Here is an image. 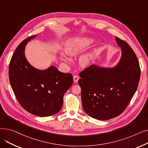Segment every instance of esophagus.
Returning <instances> with one entry per match:
<instances>
[{
  "label": "esophagus",
  "instance_id": "34e87169",
  "mask_svg": "<svg viewBox=\"0 0 148 148\" xmlns=\"http://www.w3.org/2000/svg\"><path fill=\"white\" fill-rule=\"evenodd\" d=\"M79 79V77L78 75H75L73 76V80H74V82L75 83H77V82H78Z\"/></svg>",
  "mask_w": 148,
  "mask_h": 148
}]
</instances>
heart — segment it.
Masks as SVG:
<instances>
[{"instance_id":"heart-1","label":"heart","mask_w":148,"mask_h":148,"mask_svg":"<svg viewBox=\"0 0 148 148\" xmlns=\"http://www.w3.org/2000/svg\"><path fill=\"white\" fill-rule=\"evenodd\" d=\"M93 41V40L90 38H73L68 41L65 45L66 52L70 56H76L80 53L85 47L90 45ZM61 58L64 61L68 62L69 59L66 56L64 53L61 54ZM92 58V54H88L83 56L80 59V62L82 66H87L90 63Z\"/></svg>"}]
</instances>
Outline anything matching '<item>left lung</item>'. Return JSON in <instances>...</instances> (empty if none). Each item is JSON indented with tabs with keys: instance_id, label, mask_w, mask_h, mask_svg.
<instances>
[{
	"instance_id": "obj_1",
	"label": "left lung",
	"mask_w": 148,
	"mask_h": 148,
	"mask_svg": "<svg viewBox=\"0 0 148 148\" xmlns=\"http://www.w3.org/2000/svg\"><path fill=\"white\" fill-rule=\"evenodd\" d=\"M121 47L122 56L113 68L92 65L79 75L83 109L90 117L108 120L121 114L130 102L137 89L140 68L131 47L115 37Z\"/></svg>"
}]
</instances>
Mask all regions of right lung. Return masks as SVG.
I'll use <instances>...</instances> for the list:
<instances>
[{
  "label": "right lung",
  "instance_id": "obj_1",
  "mask_svg": "<svg viewBox=\"0 0 148 148\" xmlns=\"http://www.w3.org/2000/svg\"><path fill=\"white\" fill-rule=\"evenodd\" d=\"M23 40L14 53L9 65V79L15 97L29 113L45 117L58 113L63 106V97L72 86L71 73H63L53 66L45 70L31 65L25 54L27 42Z\"/></svg>",
  "mask_w": 148,
  "mask_h": 148
}]
</instances>
